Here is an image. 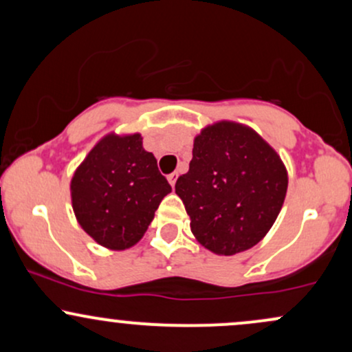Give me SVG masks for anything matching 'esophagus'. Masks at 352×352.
Masks as SVG:
<instances>
[{"label": "esophagus", "instance_id": "obj_1", "mask_svg": "<svg viewBox=\"0 0 352 352\" xmlns=\"http://www.w3.org/2000/svg\"><path fill=\"white\" fill-rule=\"evenodd\" d=\"M167 179H168V184H170L172 187H175V182H177V179H179V173L173 172V173H170V175L167 177Z\"/></svg>", "mask_w": 352, "mask_h": 352}]
</instances>
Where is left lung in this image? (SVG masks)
Here are the masks:
<instances>
[{
    "label": "left lung",
    "instance_id": "left-lung-1",
    "mask_svg": "<svg viewBox=\"0 0 352 352\" xmlns=\"http://www.w3.org/2000/svg\"><path fill=\"white\" fill-rule=\"evenodd\" d=\"M192 153L175 193L184 201L197 241L225 256L260 243L288 190L281 157L252 127L233 120L201 129Z\"/></svg>",
    "mask_w": 352,
    "mask_h": 352
}]
</instances>
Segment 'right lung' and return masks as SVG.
<instances>
[{"instance_id": "right-lung-1", "label": "right lung", "mask_w": 352, "mask_h": 352, "mask_svg": "<svg viewBox=\"0 0 352 352\" xmlns=\"http://www.w3.org/2000/svg\"><path fill=\"white\" fill-rule=\"evenodd\" d=\"M172 187L140 134L104 135L71 179V201L80 228L114 252L134 246Z\"/></svg>"}]
</instances>
